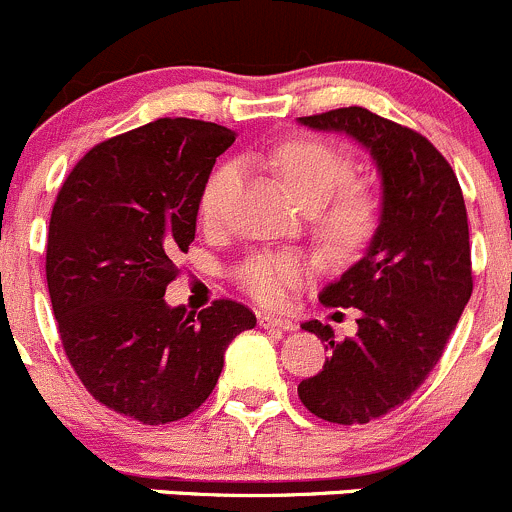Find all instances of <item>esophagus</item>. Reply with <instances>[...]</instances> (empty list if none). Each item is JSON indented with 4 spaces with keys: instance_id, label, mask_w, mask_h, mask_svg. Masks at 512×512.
<instances>
[{
    "instance_id": "34e87169",
    "label": "esophagus",
    "mask_w": 512,
    "mask_h": 512,
    "mask_svg": "<svg viewBox=\"0 0 512 512\" xmlns=\"http://www.w3.org/2000/svg\"><path fill=\"white\" fill-rule=\"evenodd\" d=\"M258 326L276 328V331H296V321L283 316H271V313H261V316H258Z\"/></svg>"
}]
</instances>
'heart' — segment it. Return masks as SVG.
<instances>
[{
	"label": "heart",
	"instance_id": "heart-1",
	"mask_svg": "<svg viewBox=\"0 0 512 512\" xmlns=\"http://www.w3.org/2000/svg\"><path fill=\"white\" fill-rule=\"evenodd\" d=\"M271 169L286 181L291 194L311 209L313 231L333 251L351 254L366 246L381 221V199L371 186L348 181L351 156L313 136H298L268 151ZM244 186V166L224 161L211 171L201 189L199 216L206 229L229 224ZM308 276V261L291 251H266L241 268L239 281L263 306H283L293 288Z\"/></svg>",
	"mask_w": 512,
	"mask_h": 512
}]
</instances>
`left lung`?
Returning a JSON list of instances; mask_svg holds the SVG:
<instances>
[{
    "label": "left lung",
    "instance_id": "1",
    "mask_svg": "<svg viewBox=\"0 0 512 512\" xmlns=\"http://www.w3.org/2000/svg\"><path fill=\"white\" fill-rule=\"evenodd\" d=\"M298 121L356 139L381 174V224L366 254L318 296L328 308H358V331L336 341L331 326L303 323L331 356L323 371L298 383L313 416L368 423L421 388L473 293L463 191L426 136L363 106Z\"/></svg>",
    "mask_w": 512,
    "mask_h": 512
}]
</instances>
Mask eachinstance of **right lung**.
Masks as SVG:
<instances>
[{
  "label": "right lung",
  "mask_w": 512,
  "mask_h": 512,
  "mask_svg": "<svg viewBox=\"0 0 512 512\" xmlns=\"http://www.w3.org/2000/svg\"><path fill=\"white\" fill-rule=\"evenodd\" d=\"M234 139L211 121L156 119L86 151L54 201L47 286L64 353L96 401L146 426L194 413L229 343L256 326L229 298L199 313L164 301Z\"/></svg>",
  "instance_id": "1"
}]
</instances>
